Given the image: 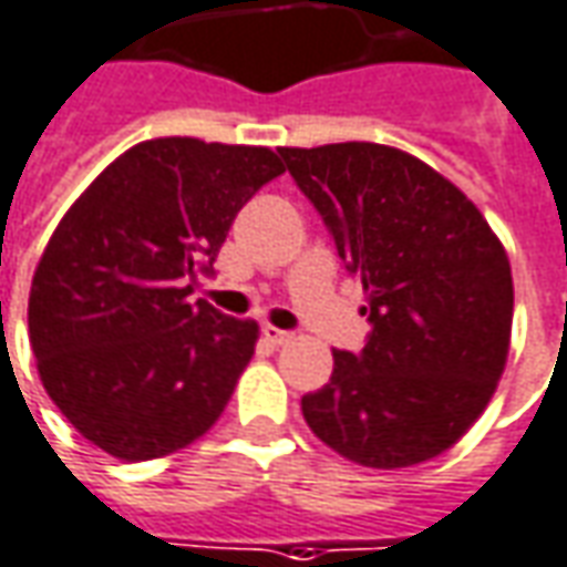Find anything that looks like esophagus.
<instances>
[{
    "instance_id": "1",
    "label": "esophagus",
    "mask_w": 567,
    "mask_h": 567,
    "mask_svg": "<svg viewBox=\"0 0 567 567\" xmlns=\"http://www.w3.org/2000/svg\"><path fill=\"white\" fill-rule=\"evenodd\" d=\"M260 332H264V338H267L269 344H276V348H282V344H288V341L295 338L291 332H282V329H276V326H269V322L260 329Z\"/></svg>"
}]
</instances>
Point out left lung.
Masks as SVG:
<instances>
[{
	"label": "left lung",
	"instance_id": "left-lung-1",
	"mask_svg": "<svg viewBox=\"0 0 567 567\" xmlns=\"http://www.w3.org/2000/svg\"><path fill=\"white\" fill-rule=\"evenodd\" d=\"M360 276L372 322L300 400L313 434L365 468L419 465L475 425L506 369L512 269L484 214L413 154L375 142L279 148Z\"/></svg>",
	"mask_w": 567,
	"mask_h": 567
}]
</instances>
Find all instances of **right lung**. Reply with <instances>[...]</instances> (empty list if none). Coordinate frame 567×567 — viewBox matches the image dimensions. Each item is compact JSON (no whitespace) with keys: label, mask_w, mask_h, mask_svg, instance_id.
I'll list each match as a JSON object with an SVG mask.
<instances>
[{"label":"right lung","mask_w":567,"mask_h":567,"mask_svg":"<svg viewBox=\"0 0 567 567\" xmlns=\"http://www.w3.org/2000/svg\"><path fill=\"white\" fill-rule=\"evenodd\" d=\"M279 173L260 145L148 138L61 217L30 285V348L45 394L107 456H171L223 415L260 329L192 303V279Z\"/></svg>","instance_id":"obj_1"}]
</instances>
